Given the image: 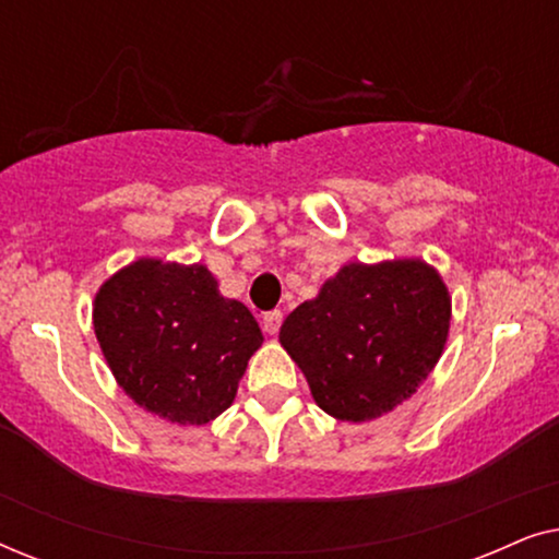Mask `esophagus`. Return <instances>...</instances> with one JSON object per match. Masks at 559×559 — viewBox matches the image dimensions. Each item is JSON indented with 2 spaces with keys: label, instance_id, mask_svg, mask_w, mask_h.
Segmentation results:
<instances>
[{
  "label": "esophagus",
  "instance_id": "1",
  "mask_svg": "<svg viewBox=\"0 0 559 559\" xmlns=\"http://www.w3.org/2000/svg\"><path fill=\"white\" fill-rule=\"evenodd\" d=\"M262 325H264V333L274 335V333L280 331V325H282V312H280V310L264 312V318H262Z\"/></svg>",
  "mask_w": 559,
  "mask_h": 559
}]
</instances>
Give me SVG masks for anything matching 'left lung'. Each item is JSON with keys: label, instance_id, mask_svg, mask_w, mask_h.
Segmentation results:
<instances>
[{"label": "left lung", "instance_id": "left-lung-1", "mask_svg": "<svg viewBox=\"0 0 559 559\" xmlns=\"http://www.w3.org/2000/svg\"><path fill=\"white\" fill-rule=\"evenodd\" d=\"M450 331V295L423 259L350 262L280 328L312 400L343 423L392 412L430 377Z\"/></svg>", "mask_w": 559, "mask_h": 559}]
</instances>
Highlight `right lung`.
Instances as JSON below:
<instances>
[{
	"label": "right lung",
	"mask_w": 559,
	"mask_h": 559,
	"mask_svg": "<svg viewBox=\"0 0 559 559\" xmlns=\"http://www.w3.org/2000/svg\"><path fill=\"white\" fill-rule=\"evenodd\" d=\"M94 331L119 386L152 415L205 425L231 407L264 335L203 264L136 259L94 300Z\"/></svg>",
	"instance_id": "right-lung-1"
}]
</instances>
